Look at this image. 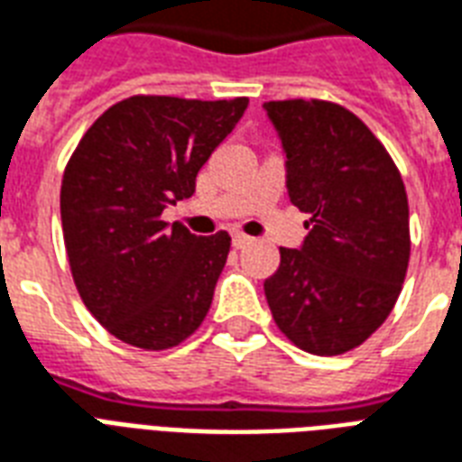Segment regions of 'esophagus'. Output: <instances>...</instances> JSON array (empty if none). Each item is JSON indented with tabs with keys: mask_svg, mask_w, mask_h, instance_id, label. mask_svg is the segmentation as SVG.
Listing matches in <instances>:
<instances>
[{
	"mask_svg": "<svg viewBox=\"0 0 462 462\" xmlns=\"http://www.w3.org/2000/svg\"><path fill=\"white\" fill-rule=\"evenodd\" d=\"M249 245H252V237H246L242 232H235V235H232V246H235V249H245V246Z\"/></svg>",
	"mask_w": 462,
	"mask_h": 462,
	"instance_id": "1",
	"label": "esophagus"
}]
</instances>
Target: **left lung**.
<instances>
[{"instance_id": "1", "label": "left lung", "mask_w": 462, "mask_h": 462, "mask_svg": "<svg viewBox=\"0 0 462 462\" xmlns=\"http://www.w3.org/2000/svg\"><path fill=\"white\" fill-rule=\"evenodd\" d=\"M286 152L291 203L310 213L300 249L281 246L263 283L271 315L295 346L339 356L387 319L410 263L402 176L356 114L332 101L263 104Z\"/></svg>"}]
</instances>
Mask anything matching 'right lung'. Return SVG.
I'll list each match as a JSON object with an SVG mask.
<instances>
[{"label": "right lung", "mask_w": 462, "mask_h": 462, "mask_svg": "<svg viewBox=\"0 0 462 462\" xmlns=\"http://www.w3.org/2000/svg\"><path fill=\"white\" fill-rule=\"evenodd\" d=\"M249 98H123L91 123L67 162L60 216L79 298L116 339L164 351L206 319L230 254L225 230L199 237L162 220Z\"/></svg>", "instance_id": "add662e5"}]
</instances>
